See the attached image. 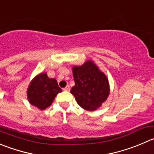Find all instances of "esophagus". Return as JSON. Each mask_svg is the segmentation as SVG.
<instances>
[{
  "label": "esophagus",
  "mask_w": 154,
  "mask_h": 154,
  "mask_svg": "<svg viewBox=\"0 0 154 154\" xmlns=\"http://www.w3.org/2000/svg\"><path fill=\"white\" fill-rule=\"evenodd\" d=\"M64 91H67V92H68V91H70V86H67L66 87H65L63 89Z\"/></svg>",
  "instance_id": "34e87169"
}]
</instances>
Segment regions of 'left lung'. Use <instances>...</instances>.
<instances>
[{
	"instance_id": "8db88e82",
	"label": "left lung",
	"mask_w": 154,
	"mask_h": 154,
	"mask_svg": "<svg viewBox=\"0 0 154 154\" xmlns=\"http://www.w3.org/2000/svg\"><path fill=\"white\" fill-rule=\"evenodd\" d=\"M75 86L71 88L77 104L86 110H95L106 101L110 92L108 80L91 61L73 68Z\"/></svg>"
}]
</instances>
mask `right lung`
<instances>
[{"instance_id": "right-lung-1", "label": "right lung", "mask_w": 154, "mask_h": 154, "mask_svg": "<svg viewBox=\"0 0 154 154\" xmlns=\"http://www.w3.org/2000/svg\"><path fill=\"white\" fill-rule=\"evenodd\" d=\"M62 89L54 78L47 77V73H41L34 78L28 86L27 95L32 105L44 110L52 104Z\"/></svg>"}]
</instances>
